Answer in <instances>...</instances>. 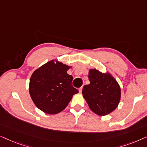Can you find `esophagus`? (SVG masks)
Listing matches in <instances>:
<instances>
[{
	"label": "esophagus",
	"instance_id": "obj_1",
	"mask_svg": "<svg viewBox=\"0 0 147 147\" xmlns=\"http://www.w3.org/2000/svg\"><path fill=\"white\" fill-rule=\"evenodd\" d=\"M82 88H83V87H82V86L81 88H79V92H80V93H81V92H82Z\"/></svg>",
	"mask_w": 147,
	"mask_h": 147
}]
</instances>
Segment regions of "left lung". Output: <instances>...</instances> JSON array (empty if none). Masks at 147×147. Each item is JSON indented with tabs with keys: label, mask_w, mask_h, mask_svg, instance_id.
<instances>
[{
	"label": "left lung",
	"mask_w": 147,
	"mask_h": 147,
	"mask_svg": "<svg viewBox=\"0 0 147 147\" xmlns=\"http://www.w3.org/2000/svg\"><path fill=\"white\" fill-rule=\"evenodd\" d=\"M90 84L85 85L82 94L90 109L100 116L107 115L117 108L121 90L116 80L110 74H103L97 69H90Z\"/></svg>",
	"instance_id": "1"
}]
</instances>
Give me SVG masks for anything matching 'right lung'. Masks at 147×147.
I'll list each match as a JSON object with an SVG mask.
<instances>
[{
    "mask_svg": "<svg viewBox=\"0 0 147 147\" xmlns=\"http://www.w3.org/2000/svg\"><path fill=\"white\" fill-rule=\"evenodd\" d=\"M70 68L61 62L51 60L32 74L29 94L36 106L45 113L55 114L68 105L72 96L78 93L71 82L74 78L67 73Z\"/></svg>",
    "mask_w": 147,
    "mask_h": 147,
    "instance_id": "right-lung-1",
    "label": "right lung"
}]
</instances>
